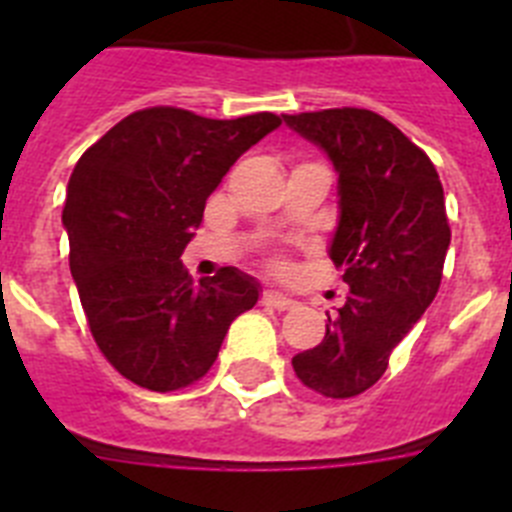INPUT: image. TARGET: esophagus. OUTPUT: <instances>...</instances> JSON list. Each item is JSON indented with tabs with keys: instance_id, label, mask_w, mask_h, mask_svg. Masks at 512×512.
<instances>
[{
	"instance_id": "1",
	"label": "esophagus",
	"mask_w": 512,
	"mask_h": 512,
	"mask_svg": "<svg viewBox=\"0 0 512 512\" xmlns=\"http://www.w3.org/2000/svg\"><path fill=\"white\" fill-rule=\"evenodd\" d=\"M261 302H264L266 307H274V310H292L295 307V300H289L287 295H282V292H264V297H261Z\"/></svg>"
}]
</instances>
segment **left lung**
<instances>
[{
	"label": "left lung",
	"instance_id": "8db88e82",
	"mask_svg": "<svg viewBox=\"0 0 512 512\" xmlns=\"http://www.w3.org/2000/svg\"><path fill=\"white\" fill-rule=\"evenodd\" d=\"M325 151L338 174V228L330 259L351 287L325 338L292 359L300 382L346 400L379 382L392 348L431 305L451 243L436 166L372 110L284 115Z\"/></svg>",
	"mask_w": 512,
	"mask_h": 512
}]
</instances>
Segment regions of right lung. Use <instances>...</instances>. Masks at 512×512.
I'll return each instance as SVG.
<instances>
[{
    "label": "right lung",
    "instance_id": "obj_1",
    "mask_svg": "<svg viewBox=\"0 0 512 512\" xmlns=\"http://www.w3.org/2000/svg\"><path fill=\"white\" fill-rule=\"evenodd\" d=\"M282 117L210 120L148 107L120 120L74 166L63 207L69 264L104 359L151 392L210 372L241 312L259 302L253 277L225 266L194 284L179 256L230 166Z\"/></svg>",
    "mask_w": 512,
    "mask_h": 512
}]
</instances>
